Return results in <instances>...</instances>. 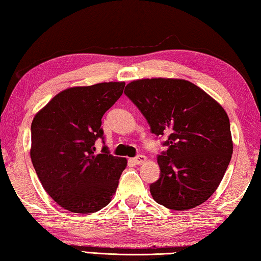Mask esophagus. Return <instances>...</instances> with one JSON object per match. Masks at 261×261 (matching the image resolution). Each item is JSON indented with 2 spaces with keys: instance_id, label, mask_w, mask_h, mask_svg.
I'll return each instance as SVG.
<instances>
[{
  "instance_id": "34e87169",
  "label": "esophagus",
  "mask_w": 261,
  "mask_h": 261,
  "mask_svg": "<svg viewBox=\"0 0 261 261\" xmlns=\"http://www.w3.org/2000/svg\"><path fill=\"white\" fill-rule=\"evenodd\" d=\"M133 161L135 164H143L147 162V157L144 155H139V156H136L135 159H133Z\"/></svg>"
}]
</instances>
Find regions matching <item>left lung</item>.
Returning <instances> with one entry per match:
<instances>
[{
	"label": "left lung",
	"mask_w": 261,
	"mask_h": 261,
	"mask_svg": "<svg viewBox=\"0 0 261 261\" xmlns=\"http://www.w3.org/2000/svg\"><path fill=\"white\" fill-rule=\"evenodd\" d=\"M153 134H169L168 150L157 159L161 177L150 185L157 203L192 209L211 198L228 169L233 143L227 112L190 81L142 79L126 85Z\"/></svg>",
	"instance_id": "8db88e82"
}]
</instances>
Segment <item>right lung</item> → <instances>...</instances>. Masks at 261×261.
I'll return each instance as SVG.
<instances>
[{
	"label": "right lung",
	"mask_w": 261,
	"mask_h": 261,
	"mask_svg": "<svg viewBox=\"0 0 261 261\" xmlns=\"http://www.w3.org/2000/svg\"><path fill=\"white\" fill-rule=\"evenodd\" d=\"M125 82L72 87L59 92L31 125L32 164L46 193L66 211L91 214L108 206L127 160L96 153L101 118L123 92Z\"/></svg>",
	"instance_id": "add662e5"
}]
</instances>
